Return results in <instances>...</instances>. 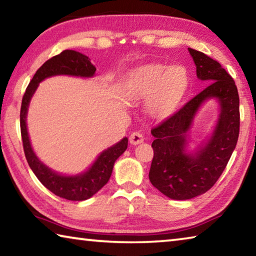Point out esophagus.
<instances>
[{
  "label": "esophagus",
  "mask_w": 256,
  "mask_h": 256,
  "mask_svg": "<svg viewBox=\"0 0 256 256\" xmlns=\"http://www.w3.org/2000/svg\"><path fill=\"white\" fill-rule=\"evenodd\" d=\"M128 138H130V144L136 146V144H141V142L144 140V136H142V133L140 132H132Z\"/></svg>",
  "instance_id": "esophagus-1"
}]
</instances>
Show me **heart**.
Wrapping results in <instances>:
<instances>
[{"label": "heart", "mask_w": 256, "mask_h": 256, "mask_svg": "<svg viewBox=\"0 0 256 256\" xmlns=\"http://www.w3.org/2000/svg\"><path fill=\"white\" fill-rule=\"evenodd\" d=\"M188 71L183 66L149 63L130 73L126 94L131 99L148 97L146 112L154 118H164L178 105L188 90Z\"/></svg>", "instance_id": "heart-1"}]
</instances>
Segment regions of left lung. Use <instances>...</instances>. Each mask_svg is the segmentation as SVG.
<instances>
[{
  "label": "left lung",
  "instance_id": "left-lung-1",
  "mask_svg": "<svg viewBox=\"0 0 256 256\" xmlns=\"http://www.w3.org/2000/svg\"><path fill=\"white\" fill-rule=\"evenodd\" d=\"M188 52L198 78L209 84L151 130L154 140L149 180L172 200H188L209 190L226 168L240 134V97L235 81L216 60L196 50ZM212 98L220 106L214 133L196 153L188 154L184 148L194 116L202 104Z\"/></svg>",
  "mask_w": 256,
  "mask_h": 256
}]
</instances>
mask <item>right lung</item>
<instances>
[{
  "label": "right lung",
  "instance_id": "1",
  "mask_svg": "<svg viewBox=\"0 0 256 256\" xmlns=\"http://www.w3.org/2000/svg\"><path fill=\"white\" fill-rule=\"evenodd\" d=\"M94 72H96V68L90 62L88 56L76 50H63L60 54L46 60L38 68L26 89L22 102H21L20 128L24 156L29 167L46 188H48L55 196L71 201L86 200L107 184L108 180L110 178L116 159L128 148V138H123L116 144L104 150L86 172L74 176L60 175L42 164L34 152L27 131L28 107L30 99L36 92L40 82L46 78L60 74L90 78L94 76Z\"/></svg>",
  "mask_w": 256,
  "mask_h": 256
}]
</instances>
